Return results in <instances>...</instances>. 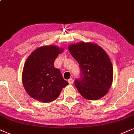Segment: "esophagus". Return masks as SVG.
<instances>
[{"label": "esophagus", "instance_id": "obj_1", "mask_svg": "<svg viewBox=\"0 0 134 134\" xmlns=\"http://www.w3.org/2000/svg\"><path fill=\"white\" fill-rule=\"evenodd\" d=\"M68 82L70 85H72V84H73V80H72V78H70V80H68Z\"/></svg>", "mask_w": 134, "mask_h": 134}]
</instances>
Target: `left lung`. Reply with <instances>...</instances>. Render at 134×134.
<instances>
[{
    "label": "left lung",
    "instance_id": "obj_1",
    "mask_svg": "<svg viewBox=\"0 0 134 134\" xmlns=\"http://www.w3.org/2000/svg\"><path fill=\"white\" fill-rule=\"evenodd\" d=\"M72 57L81 69L75 86L84 98L97 100L109 91L113 81V67L106 52L94 43L84 42L68 45Z\"/></svg>",
    "mask_w": 134,
    "mask_h": 134
}]
</instances>
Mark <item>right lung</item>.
<instances>
[{"instance_id": "1", "label": "right lung", "mask_w": 134, "mask_h": 134, "mask_svg": "<svg viewBox=\"0 0 134 134\" xmlns=\"http://www.w3.org/2000/svg\"><path fill=\"white\" fill-rule=\"evenodd\" d=\"M63 48L55 45L39 47L27 58L21 80L27 94L42 102H50L58 98L63 88L68 85L54 62Z\"/></svg>"}]
</instances>
